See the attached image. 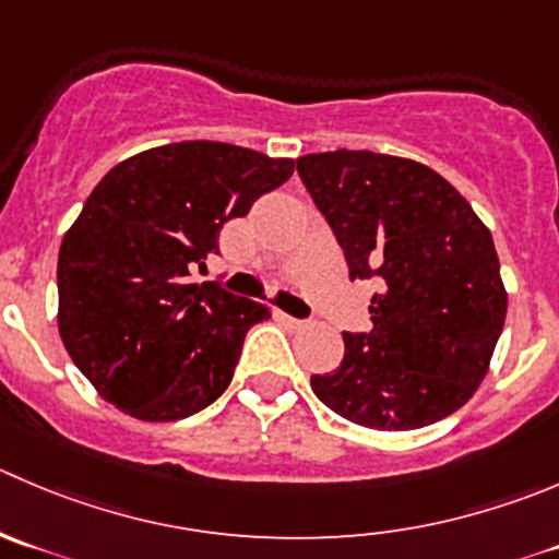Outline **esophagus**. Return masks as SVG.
<instances>
[{
    "label": "esophagus",
    "mask_w": 559,
    "mask_h": 559,
    "mask_svg": "<svg viewBox=\"0 0 559 559\" xmlns=\"http://www.w3.org/2000/svg\"><path fill=\"white\" fill-rule=\"evenodd\" d=\"M281 319H284V324H289V328H295V330L306 328V322H302V319H295V317H289V313H281Z\"/></svg>",
    "instance_id": "obj_1"
}]
</instances>
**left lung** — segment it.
<instances>
[{"mask_svg":"<svg viewBox=\"0 0 559 559\" xmlns=\"http://www.w3.org/2000/svg\"><path fill=\"white\" fill-rule=\"evenodd\" d=\"M297 171L344 248L349 278H379L373 328L344 333V360L313 373V393L366 429L437 424L473 399L506 324L491 231L417 160L335 150L302 155Z\"/></svg>","mask_w":559,"mask_h":559,"instance_id":"obj_1","label":"left lung"}]
</instances>
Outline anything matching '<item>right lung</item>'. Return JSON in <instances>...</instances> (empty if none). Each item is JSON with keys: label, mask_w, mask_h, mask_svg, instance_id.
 Segmentation results:
<instances>
[{"label": "right lung", "mask_w": 559, "mask_h": 559, "mask_svg": "<svg viewBox=\"0 0 559 559\" xmlns=\"http://www.w3.org/2000/svg\"><path fill=\"white\" fill-rule=\"evenodd\" d=\"M292 158L224 142L144 150L114 166L62 237V344L92 388L124 415L169 424L231 382L246 333L270 319L191 270L218 253L226 221L284 186Z\"/></svg>", "instance_id": "1"}]
</instances>
